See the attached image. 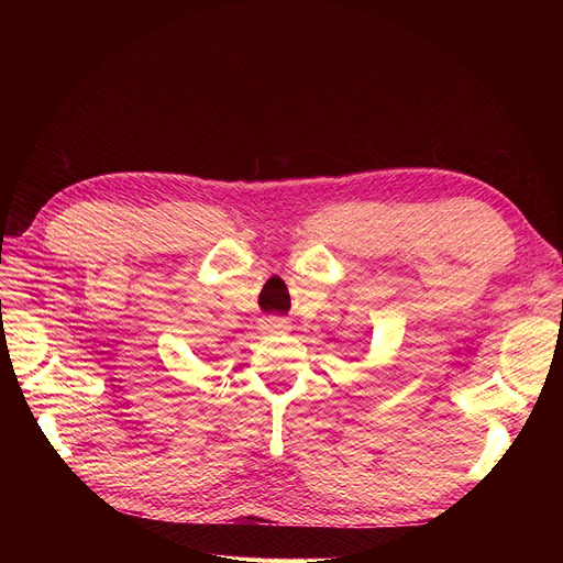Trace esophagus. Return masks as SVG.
Segmentation results:
<instances>
[{
    "label": "esophagus",
    "instance_id": "34e87169",
    "mask_svg": "<svg viewBox=\"0 0 563 563\" xmlns=\"http://www.w3.org/2000/svg\"><path fill=\"white\" fill-rule=\"evenodd\" d=\"M258 329L263 333H284L288 331V319L286 317H277V314H269V317H263Z\"/></svg>",
    "mask_w": 563,
    "mask_h": 563
}]
</instances>
